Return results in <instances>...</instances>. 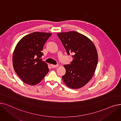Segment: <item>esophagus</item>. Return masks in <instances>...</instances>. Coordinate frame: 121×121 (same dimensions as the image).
I'll list each match as a JSON object with an SVG mask.
<instances>
[{"instance_id": "34e87169", "label": "esophagus", "mask_w": 121, "mask_h": 121, "mask_svg": "<svg viewBox=\"0 0 121 121\" xmlns=\"http://www.w3.org/2000/svg\"><path fill=\"white\" fill-rule=\"evenodd\" d=\"M50 66H52V68H56V67H58L59 65H53V64H51Z\"/></svg>"}]
</instances>
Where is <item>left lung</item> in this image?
<instances>
[{
	"label": "left lung",
	"instance_id": "obj_1",
	"mask_svg": "<svg viewBox=\"0 0 121 121\" xmlns=\"http://www.w3.org/2000/svg\"><path fill=\"white\" fill-rule=\"evenodd\" d=\"M68 54H73L71 64L64 65L66 73L62 79L69 88L76 89L88 83L96 71L98 55L93 42L76 31L57 33Z\"/></svg>",
	"mask_w": 121,
	"mask_h": 121
}]
</instances>
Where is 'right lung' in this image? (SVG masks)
I'll list each match as a JSON object with an SVG mask.
<instances>
[{
	"mask_svg": "<svg viewBox=\"0 0 121 121\" xmlns=\"http://www.w3.org/2000/svg\"><path fill=\"white\" fill-rule=\"evenodd\" d=\"M52 35L35 32L24 36L17 44L13 54V65L24 83L35 85L49 72L48 64L40 58L43 55L44 44Z\"/></svg>",
	"mask_w": 121,
	"mask_h": 121,
	"instance_id": "right-lung-1",
	"label": "right lung"
}]
</instances>
